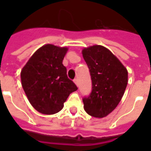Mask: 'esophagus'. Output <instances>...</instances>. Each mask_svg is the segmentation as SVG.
Returning <instances> with one entry per match:
<instances>
[{
    "instance_id": "obj_1",
    "label": "esophagus",
    "mask_w": 151,
    "mask_h": 151,
    "mask_svg": "<svg viewBox=\"0 0 151 151\" xmlns=\"http://www.w3.org/2000/svg\"><path fill=\"white\" fill-rule=\"evenodd\" d=\"M73 82H74V83H75L76 85L78 86V79L75 78V79H74V80H73Z\"/></svg>"
}]
</instances>
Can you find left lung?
Segmentation results:
<instances>
[{
  "label": "left lung",
  "mask_w": 151,
  "mask_h": 151,
  "mask_svg": "<svg viewBox=\"0 0 151 151\" xmlns=\"http://www.w3.org/2000/svg\"><path fill=\"white\" fill-rule=\"evenodd\" d=\"M90 70L92 91L82 101L84 109L91 116L103 118L116 108L128 84V71L111 51L101 45L82 50Z\"/></svg>",
  "instance_id": "1"
}]
</instances>
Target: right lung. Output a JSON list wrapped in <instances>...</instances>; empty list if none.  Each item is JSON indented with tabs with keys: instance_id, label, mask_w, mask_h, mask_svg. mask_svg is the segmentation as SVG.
<instances>
[{
	"instance_id": "right-lung-1",
	"label": "right lung",
	"mask_w": 151,
	"mask_h": 151,
	"mask_svg": "<svg viewBox=\"0 0 151 151\" xmlns=\"http://www.w3.org/2000/svg\"><path fill=\"white\" fill-rule=\"evenodd\" d=\"M68 51L52 44L41 47L21 71V81L33 108L45 115L57 113L77 86L68 78L62 61Z\"/></svg>"
}]
</instances>
